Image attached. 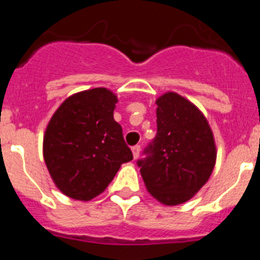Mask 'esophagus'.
Returning a JSON list of instances; mask_svg holds the SVG:
<instances>
[{"mask_svg":"<svg viewBox=\"0 0 260 260\" xmlns=\"http://www.w3.org/2000/svg\"><path fill=\"white\" fill-rule=\"evenodd\" d=\"M133 151V156H134V158H138L139 157V153H141V146H134L132 148Z\"/></svg>","mask_w":260,"mask_h":260,"instance_id":"obj_1","label":"esophagus"}]
</instances>
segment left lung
Here are the masks:
<instances>
[{
  "label": "left lung",
  "mask_w": 260,
  "mask_h": 260,
  "mask_svg": "<svg viewBox=\"0 0 260 260\" xmlns=\"http://www.w3.org/2000/svg\"><path fill=\"white\" fill-rule=\"evenodd\" d=\"M157 134L139 160L147 191L165 206L190 201L206 185L216 164L213 133L197 105L177 92L156 99Z\"/></svg>",
  "instance_id": "obj_1"
}]
</instances>
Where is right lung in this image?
<instances>
[{"label":"right lung","instance_id":"obj_1","mask_svg":"<svg viewBox=\"0 0 260 260\" xmlns=\"http://www.w3.org/2000/svg\"><path fill=\"white\" fill-rule=\"evenodd\" d=\"M116 93L104 87L69 96L53 113L43 155L63 195L87 202L102 194L123 162L133 160L122 127L113 118Z\"/></svg>","mask_w":260,"mask_h":260}]
</instances>
